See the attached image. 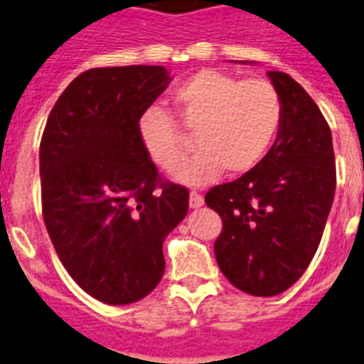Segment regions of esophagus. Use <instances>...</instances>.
Segmentation results:
<instances>
[{
  "label": "esophagus",
  "instance_id": "obj_1",
  "mask_svg": "<svg viewBox=\"0 0 364 364\" xmlns=\"http://www.w3.org/2000/svg\"><path fill=\"white\" fill-rule=\"evenodd\" d=\"M202 205H204V197H202L200 193L197 191L189 193V208L197 210V208H202Z\"/></svg>",
  "mask_w": 364,
  "mask_h": 364
}]
</instances>
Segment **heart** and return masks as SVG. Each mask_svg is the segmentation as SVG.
Masks as SVG:
<instances>
[{
	"label": "heart",
	"instance_id": "b5f03b06",
	"mask_svg": "<svg viewBox=\"0 0 364 364\" xmlns=\"http://www.w3.org/2000/svg\"><path fill=\"white\" fill-rule=\"evenodd\" d=\"M180 122L195 133L198 154L175 178L205 186L226 171L244 175L259 166L277 138L282 100L264 78H239L215 69L189 76L173 92ZM138 138L154 166L171 173L188 154L189 144L169 112L149 107L138 118Z\"/></svg>",
	"mask_w": 364,
	"mask_h": 364
}]
</instances>
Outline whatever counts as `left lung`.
<instances>
[{
    "label": "left lung",
    "mask_w": 364,
    "mask_h": 364,
    "mask_svg": "<svg viewBox=\"0 0 364 364\" xmlns=\"http://www.w3.org/2000/svg\"><path fill=\"white\" fill-rule=\"evenodd\" d=\"M250 63V62H242ZM282 100V124L262 162L217 186L205 204L222 217L215 257L228 281L273 297L299 281L314 259L336 193L332 131L304 89L268 70Z\"/></svg>",
    "instance_id": "obj_1"
}]
</instances>
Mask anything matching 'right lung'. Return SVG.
Returning a JSON list of instances; mask_svg holds the SVG:
<instances>
[{"instance_id": "1", "label": "right lung", "mask_w": 364, "mask_h": 364, "mask_svg": "<svg viewBox=\"0 0 364 364\" xmlns=\"http://www.w3.org/2000/svg\"><path fill=\"white\" fill-rule=\"evenodd\" d=\"M171 82L166 67H100L69 83L40 144L43 220L83 291L131 304L164 275L162 244L184 220L189 193L162 182L138 118Z\"/></svg>"}]
</instances>
